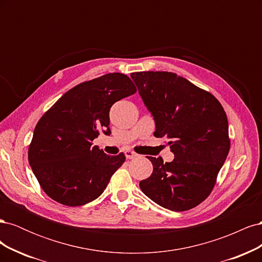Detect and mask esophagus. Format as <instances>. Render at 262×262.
Instances as JSON below:
<instances>
[{
  "instance_id": "esophagus-1",
  "label": "esophagus",
  "mask_w": 262,
  "mask_h": 262,
  "mask_svg": "<svg viewBox=\"0 0 262 262\" xmlns=\"http://www.w3.org/2000/svg\"><path fill=\"white\" fill-rule=\"evenodd\" d=\"M124 154H125V157L128 158V160H132V158H136L138 156V154L136 152H133V150H131V149H126Z\"/></svg>"
}]
</instances>
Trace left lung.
<instances>
[{
    "label": "left lung",
    "mask_w": 262,
    "mask_h": 262,
    "mask_svg": "<svg viewBox=\"0 0 262 262\" xmlns=\"http://www.w3.org/2000/svg\"><path fill=\"white\" fill-rule=\"evenodd\" d=\"M131 77L154 117V136L168 139L175 154L165 164L148 156L153 172L140 188L165 209H192L212 192L231 147L225 110L211 93L175 73L147 71Z\"/></svg>",
    "instance_id": "obj_1"
}]
</instances>
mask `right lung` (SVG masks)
I'll list each match as a JSON object with an SVG mask.
<instances>
[{"label":"right lung","instance_id":"add662e5","mask_svg":"<svg viewBox=\"0 0 262 262\" xmlns=\"http://www.w3.org/2000/svg\"><path fill=\"white\" fill-rule=\"evenodd\" d=\"M137 93L129 76L109 73L76 85L39 119L28 147V161L46 194L68 207L98 198L124 163L92 141L110 134L109 110Z\"/></svg>","mask_w":262,"mask_h":262}]
</instances>
